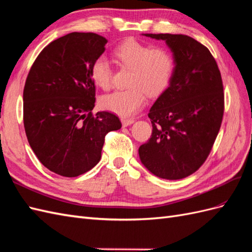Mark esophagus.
Wrapping results in <instances>:
<instances>
[{"label": "esophagus", "mask_w": 252, "mask_h": 252, "mask_svg": "<svg viewBox=\"0 0 252 252\" xmlns=\"http://www.w3.org/2000/svg\"><path fill=\"white\" fill-rule=\"evenodd\" d=\"M133 122H134V119H132V118H121V124L124 126H130L133 124Z\"/></svg>", "instance_id": "esophagus-1"}]
</instances>
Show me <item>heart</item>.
Returning a JSON list of instances; mask_svg holds the SVG:
<instances>
[{
    "instance_id": "heart-1",
    "label": "heart",
    "mask_w": 252,
    "mask_h": 252,
    "mask_svg": "<svg viewBox=\"0 0 252 252\" xmlns=\"http://www.w3.org/2000/svg\"><path fill=\"white\" fill-rule=\"evenodd\" d=\"M122 67L131 69L126 89L101 96L100 105L119 116L137 113L145 105L147 95L156 98L168 88L176 70V61L168 50L137 40H127L115 50ZM94 85L107 90L112 86L113 68L104 56L94 60L90 68Z\"/></svg>"
}]
</instances>
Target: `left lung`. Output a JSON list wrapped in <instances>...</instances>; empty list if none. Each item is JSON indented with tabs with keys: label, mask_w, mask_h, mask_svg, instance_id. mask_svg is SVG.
I'll return each mask as SVG.
<instances>
[{
	"label": "left lung",
	"mask_w": 252,
	"mask_h": 252,
	"mask_svg": "<svg viewBox=\"0 0 252 252\" xmlns=\"http://www.w3.org/2000/svg\"><path fill=\"white\" fill-rule=\"evenodd\" d=\"M146 36L166 41L176 70L169 87L148 114L152 134L139 147V158L154 176L183 179L203 165L220 128L224 111L221 74L209 49L193 38Z\"/></svg>",
	"instance_id": "left-lung-1"
}]
</instances>
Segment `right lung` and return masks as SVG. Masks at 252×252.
Listing matches in <instances>:
<instances>
[{"label": "right lung", "instance_id": "add662e5", "mask_svg": "<svg viewBox=\"0 0 252 252\" xmlns=\"http://www.w3.org/2000/svg\"><path fill=\"white\" fill-rule=\"evenodd\" d=\"M107 40L70 33L50 42L32 64L23 90V124L41 164L63 177H77L99 163L108 132L121 127L113 113L94 114L90 68Z\"/></svg>", "mask_w": 252, "mask_h": 252}]
</instances>
